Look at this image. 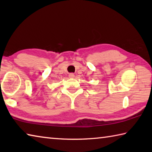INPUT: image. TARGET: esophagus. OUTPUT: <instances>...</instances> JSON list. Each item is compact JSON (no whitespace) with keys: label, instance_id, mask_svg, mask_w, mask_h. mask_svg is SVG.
Listing matches in <instances>:
<instances>
[{"label":"esophagus","instance_id":"esophagus-1","mask_svg":"<svg viewBox=\"0 0 152 152\" xmlns=\"http://www.w3.org/2000/svg\"><path fill=\"white\" fill-rule=\"evenodd\" d=\"M69 78H73L74 77V74H73V73H70V74H69Z\"/></svg>","mask_w":152,"mask_h":152}]
</instances>
